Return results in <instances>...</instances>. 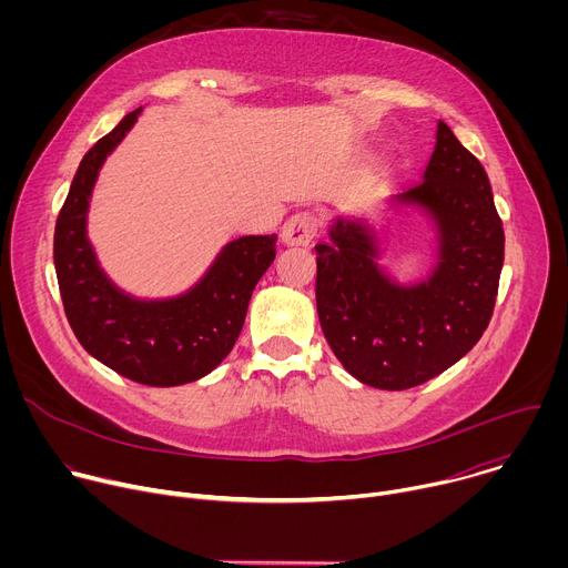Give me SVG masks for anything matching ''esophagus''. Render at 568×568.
Segmentation results:
<instances>
[{
	"mask_svg": "<svg viewBox=\"0 0 568 568\" xmlns=\"http://www.w3.org/2000/svg\"><path fill=\"white\" fill-rule=\"evenodd\" d=\"M316 229H318L316 215L310 213V211H301L283 224L281 240L285 242L287 247H307L312 237L316 235Z\"/></svg>",
	"mask_w": 568,
	"mask_h": 568,
	"instance_id": "1",
	"label": "esophagus"
}]
</instances>
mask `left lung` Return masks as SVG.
Wrapping results in <instances>:
<instances>
[{
    "label": "left lung",
    "mask_w": 568,
    "mask_h": 568,
    "mask_svg": "<svg viewBox=\"0 0 568 568\" xmlns=\"http://www.w3.org/2000/svg\"><path fill=\"white\" fill-rule=\"evenodd\" d=\"M434 224L436 265L412 285L390 278L364 217H337L316 245V312L344 368L362 384L404 390L467 355L493 318L504 224L480 161L438 121L423 182L388 197Z\"/></svg>",
    "instance_id": "obj_1"
}]
</instances>
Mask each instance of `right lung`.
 I'll use <instances>...</instances> for the list:
<instances>
[{
	"mask_svg": "<svg viewBox=\"0 0 568 568\" xmlns=\"http://www.w3.org/2000/svg\"><path fill=\"white\" fill-rule=\"evenodd\" d=\"M141 108L90 148L73 175L53 235V263L69 326L92 357L145 386H180L209 375L231 353L252 292L276 256V235H242L222 247L184 294L145 301L119 290L88 237V209L108 154Z\"/></svg>",
	"mask_w": 568,
	"mask_h": 568,
	"instance_id": "add662e5",
	"label": "right lung"
}]
</instances>
